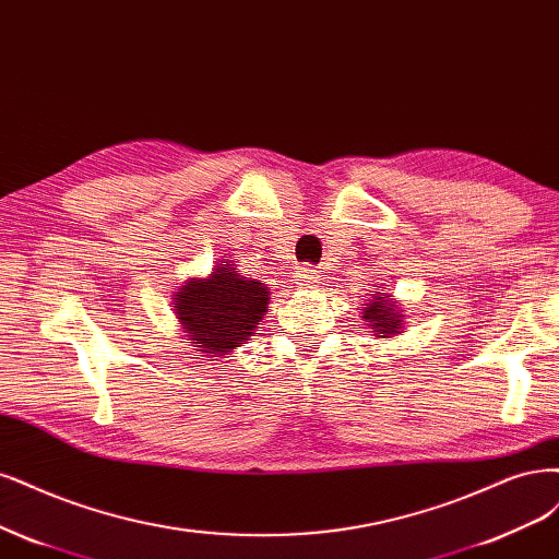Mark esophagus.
<instances>
[{"mask_svg": "<svg viewBox=\"0 0 559 559\" xmlns=\"http://www.w3.org/2000/svg\"><path fill=\"white\" fill-rule=\"evenodd\" d=\"M296 280L300 288H314L319 282V271H314V267H300L296 273Z\"/></svg>", "mask_w": 559, "mask_h": 559, "instance_id": "obj_1", "label": "esophagus"}]
</instances>
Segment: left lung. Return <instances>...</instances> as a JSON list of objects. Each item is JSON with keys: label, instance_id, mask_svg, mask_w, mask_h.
I'll return each instance as SVG.
<instances>
[{"label": "left lung", "instance_id": "obj_1", "mask_svg": "<svg viewBox=\"0 0 559 559\" xmlns=\"http://www.w3.org/2000/svg\"><path fill=\"white\" fill-rule=\"evenodd\" d=\"M368 302L362 307V321H368L370 333L379 340H386L400 335L404 331V310L397 300L389 294H381V286L377 292L368 294Z\"/></svg>", "mask_w": 559, "mask_h": 559}]
</instances>
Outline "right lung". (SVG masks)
<instances>
[{
  "mask_svg": "<svg viewBox=\"0 0 559 559\" xmlns=\"http://www.w3.org/2000/svg\"><path fill=\"white\" fill-rule=\"evenodd\" d=\"M271 288L261 280L245 277L238 265L222 259L207 277H189L173 292V310L185 340L210 360L226 358L247 344L267 312Z\"/></svg>",
  "mask_w": 559,
  "mask_h": 559,
  "instance_id": "right-lung-1",
  "label": "right lung"
}]
</instances>
